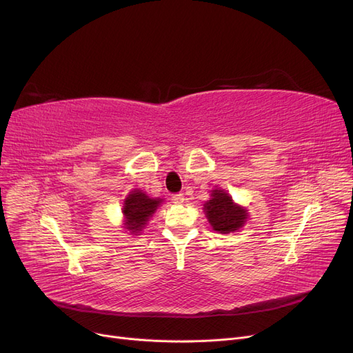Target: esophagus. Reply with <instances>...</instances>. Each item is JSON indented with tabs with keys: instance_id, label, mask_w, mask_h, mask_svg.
Masks as SVG:
<instances>
[{
	"instance_id": "34e87169",
	"label": "esophagus",
	"mask_w": 353,
	"mask_h": 353,
	"mask_svg": "<svg viewBox=\"0 0 353 353\" xmlns=\"http://www.w3.org/2000/svg\"><path fill=\"white\" fill-rule=\"evenodd\" d=\"M172 200H173L174 205H183V203H184V196L181 193H177V194L172 196Z\"/></svg>"
}]
</instances>
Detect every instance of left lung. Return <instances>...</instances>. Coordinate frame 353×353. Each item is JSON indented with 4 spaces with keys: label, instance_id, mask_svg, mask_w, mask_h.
<instances>
[{
    "label": "left lung",
    "instance_id": "8db88e82",
    "mask_svg": "<svg viewBox=\"0 0 353 353\" xmlns=\"http://www.w3.org/2000/svg\"><path fill=\"white\" fill-rule=\"evenodd\" d=\"M209 223L216 232L230 233L242 228L246 221V210L234 205L223 190H213L212 200L205 205Z\"/></svg>",
    "mask_w": 353,
    "mask_h": 353
}]
</instances>
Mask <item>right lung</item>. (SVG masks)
<instances>
[{
	"label": "right lung",
	"mask_w": 353,
	"mask_h": 353,
	"mask_svg": "<svg viewBox=\"0 0 353 353\" xmlns=\"http://www.w3.org/2000/svg\"><path fill=\"white\" fill-rule=\"evenodd\" d=\"M160 201V199H150L141 190L130 193L123 206L125 228L132 233H139L145 226L148 217L154 213Z\"/></svg>",
	"instance_id": "add662e5"
}]
</instances>
